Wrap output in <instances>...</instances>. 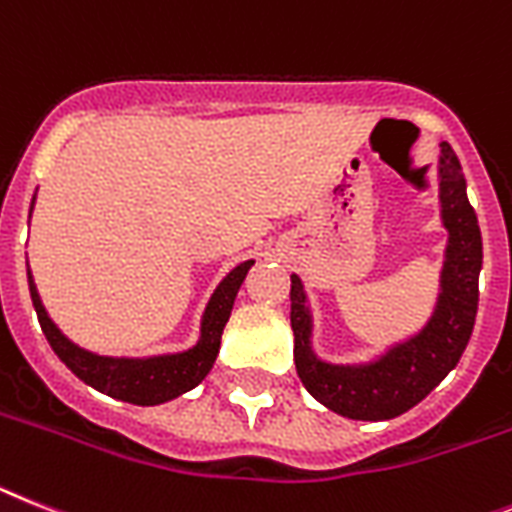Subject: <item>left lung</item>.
I'll list each match as a JSON object with an SVG mask.
<instances>
[{"instance_id": "obj_1", "label": "left lung", "mask_w": 512, "mask_h": 512, "mask_svg": "<svg viewBox=\"0 0 512 512\" xmlns=\"http://www.w3.org/2000/svg\"><path fill=\"white\" fill-rule=\"evenodd\" d=\"M440 216L448 247L440 273V294L432 317L419 333L393 343L364 364L322 362L312 351V315L302 278L291 276V330L299 380L312 398L349 419L385 422L424 401L458 364L471 338L479 307L482 231L466 197L461 163L448 143H440Z\"/></svg>"}]
</instances>
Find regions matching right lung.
<instances>
[{
    "mask_svg": "<svg viewBox=\"0 0 512 512\" xmlns=\"http://www.w3.org/2000/svg\"><path fill=\"white\" fill-rule=\"evenodd\" d=\"M36 203V195H33ZM30 203V210H33ZM255 265V260H244L236 265L229 276L223 278L210 296L208 307L200 322V341L187 351L179 354L145 356V359H132V356H101L88 349H80L77 343L64 336L54 325L46 307L41 304L36 283L28 270L30 299L36 307L38 322L44 330L46 341L54 349V354L62 359L67 367L75 372L85 385L101 390V393L117 398V401L135 403V406H158L171 398H179L182 393L192 390L205 380L213 364H216L218 349H221V333L229 322L231 307H234L236 291L247 278V270Z\"/></svg>",
    "mask_w": 512,
    "mask_h": 512,
    "instance_id": "1",
    "label": "right lung"
}]
</instances>
